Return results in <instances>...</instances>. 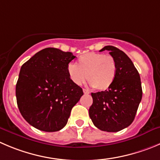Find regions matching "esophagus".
I'll use <instances>...</instances> for the list:
<instances>
[{
	"instance_id": "34e87169",
	"label": "esophagus",
	"mask_w": 160,
	"mask_h": 160,
	"mask_svg": "<svg viewBox=\"0 0 160 160\" xmlns=\"http://www.w3.org/2000/svg\"><path fill=\"white\" fill-rule=\"evenodd\" d=\"M83 92H84L85 94H89V91H88L87 89H83Z\"/></svg>"
}]
</instances>
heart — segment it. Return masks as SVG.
Here are the masks:
<instances>
[{
	"instance_id": "1",
	"label": "heart",
	"mask_w": 160,
	"mask_h": 160,
	"mask_svg": "<svg viewBox=\"0 0 160 160\" xmlns=\"http://www.w3.org/2000/svg\"><path fill=\"white\" fill-rule=\"evenodd\" d=\"M117 66L115 58L110 55L88 52L79 57L78 64L68 65V74L74 84L80 86L86 78L97 90H106L113 83Z\"/></svg>"
}]
</instances>
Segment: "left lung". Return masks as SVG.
Masks as SVG:
<instances>
[{
    "label": "left lung",
    "mask_w": 160,
    "mask_h": 160,
    "mask_svg": "<svg viewBox=\"0 0 160 160\" xmlns=\"http://www.w3.org/2000/svg\"><path fill=\"white\" fill-rule=\"evenodd\" d=\"M116 62L115 80L108 89L92 92V104L89 114L94 126L100 130L118 132L129 127L136 115L142 98V88L138 70L124 52L108 45Z\"/></svg>",
    "instance_id": "obj_1"
}]
</instances>
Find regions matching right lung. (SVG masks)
<instances>
[{"instance_id": "right-lung-1", "label": "right lung", "mask_w": 160, "mask_h": 160, "mask_svg": "<svg viewBox=\"0 0 160 160\" xmlns=\"http://www.w3.org/2000/svg\"><path fill=\"white\" fill-rule=\"evenodd\" d=\"M75 58L70 52L46 48L21 67L16 86L17 105L24 119L38 130L59 131L83 95L68 74Z\"/></svg>"}]
</instances>
